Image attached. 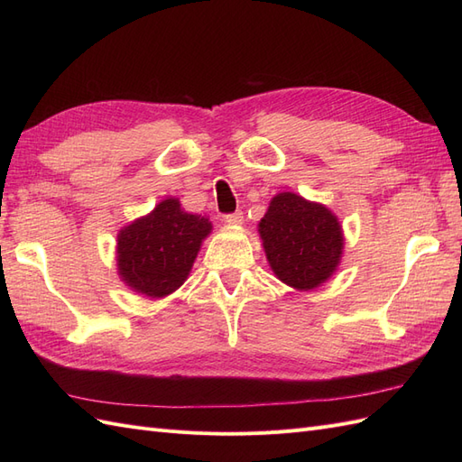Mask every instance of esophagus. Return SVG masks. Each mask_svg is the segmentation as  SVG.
Instances as JSON below:
<instances>
[{
	"label": "esophagus",
	"instance_id": "esophagus-1",
	"mask_svg": "<svg viewBox=\"0 0 462 462\" xmlns=\"http://www.w3.org/2000/svg\"><path fill=\"white\" fill-rule=\"evenodd\" d=\"M226 221L229 223V226H241V223L245 221V216H243V212L236 209V212H233V214H226Z\"/></svg>",
	"mask_w": 462,
	"mask_h": 462
}]
</instances>
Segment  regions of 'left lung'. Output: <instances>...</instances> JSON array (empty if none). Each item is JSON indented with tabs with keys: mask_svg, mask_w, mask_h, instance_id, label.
<instances>
[{
	"mask_svg": "<svg viewBox=\"0 0 462 462\" xmlns=\"http://www.w3.org/2000/svg\"><path fill=\"white\" fill-rule=\"evenodd\" d=\"M265 256L275 275L295 289H314L335 272L343 231L326 206L279 192L260 221Z\"/></svg>",
	"mask_w": 462,
	"mask_h": 462,
	"instance_id": "obj_1",
	"label": "left lung"
}]
</instances>
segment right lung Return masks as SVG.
I'll return each mask as SVG.
<instances>
[{
  "mask_svg": "<svg viewBox=\"0 0 462 462\" xmlns=\"http://www.w3.org/2000/svg\"><path fill=\"white\" fill-rule=\"evenodd\" d=\"M209 231L212 223L206 217L187 214L177 199H167L119 233V275L146 297L170 295L183 285Z\"/></svg>",
  "mask_w": 462,
  "mask_h": 462,
  "instance_id": "obj_1",
  "label": "right lung"
}]
</instances>
